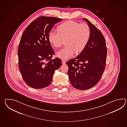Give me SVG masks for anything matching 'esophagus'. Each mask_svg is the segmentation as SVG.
Listing matches in <instances>:
<instances>
[{
    "mask_svg": "<svg viewBox=\"0 0 127 127\" xmlns=\"http://www.w3.org/2000/svg\"><path fill=\"white\" fill-rule=\"evenodd\" d=\"M65 62H66L65 61V60H62V63L63 65H65Z\"/></svg>",
    "mask_w": 127,
    "mask_h": 127,
    "instance_id": "obj_1",
    "label": "esophagus"
}]
</instances>
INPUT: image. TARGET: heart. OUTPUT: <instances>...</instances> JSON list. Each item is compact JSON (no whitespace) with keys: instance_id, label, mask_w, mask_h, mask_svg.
<instances>
[{"instance_id":"1","label":"heart","mask_w":127,"mask_h":127,"mask_svg":"<svg viewBox=\"0 0 127 127\" xmlns=\"http://www.w3.org/2000/svg\"><path fill=\"white\" fill-rule=\"evenodd\" d=\"M57 31H51L48 39L55 48L62 46L66 40L65 48L57 52V56L62 59H67L75 53H79L88 44L91 35L90 29L85 23L80 24L73 20H68L58 26Z\"/></svg>"}]
</instances>
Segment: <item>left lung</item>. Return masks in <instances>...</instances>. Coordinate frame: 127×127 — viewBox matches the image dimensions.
Listing matches in <instances>:
<instances>
[{"label": "left lung", "mask_w": 127, "mask_h": 127, "mask_svg": "<svg viewBox=\"0 0 127 127\" xmlns=\"http://www.w3.org/2000/svg\"><path fill=\"white\" fill-rule=\"evenodd\" d=\"M82 20L90 29V39L81 53L66 64L71 84L83 90L93 88L100 81L105 67L107 49L101 32L88 19Z\"/></svg>", "instance_id": "obj_1"}]
</instances>
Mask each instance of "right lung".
I'll return each mask as SVG.
<instances>
[{"label":"right lung","mask_w":127,"mask_h":127,"mask_svg":"<svg viewBox=\"0 0 127 127\" xmlns=\"http://www.w3.org/2000/svg\"><path fill=\"white\" fill-rule=\"evenodd\" d=\"M62 19L41 16L26 29L18 51L20 71L26 84L40 89L51 84L55 71L62 65L59 58L51 59L55 52L48 35L55 24Z\"/></svg>","instance_id":"right-lung-1"}]
</instances>
